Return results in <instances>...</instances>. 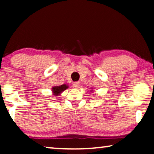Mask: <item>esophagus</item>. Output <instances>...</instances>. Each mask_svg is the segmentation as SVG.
Instances as JSON below:
<instances>
[{
  "mask_svg": "<svg viewBox=\"0 0 154 154\" xmlns=\"http://www.w3.org/2000/svg\"><path fill=\"white\" fill-rule=\"evenodd\" d=\"M73 87H74L75 89H79L80 87V82H75L73 84Z\"/></svg>",
  "mask_w": 154,
  "mask_h": 154,
  "instance_id": "1",
  "label": "esophagus"
}]
</instances>
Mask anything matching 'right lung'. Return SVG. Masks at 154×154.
<instances>
[{"label":"right lung","mask_w":154,"mask_h":154,"mask_svg":"<svg viewBox=\"0 0 154 154\" xmlns=\"http://www.w3.org/2000/svg\"><path fill=\"white\" fill-rule=\"evenodd\" d=\"M69 87L67 85H60V86H55L52 88V93H53V95L54 96H58L63 91H64L65 89H67V88Z\"/></svg>","instance_id":"obj_1"}]
</instances>
